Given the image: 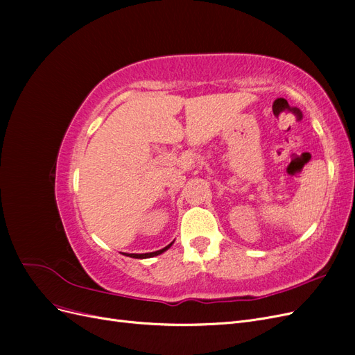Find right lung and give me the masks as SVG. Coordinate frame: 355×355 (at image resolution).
<instances>
[{"instance_id": "add662e5", "label": "right lung", "mask_w": 355, "mask_h": 355, "mask_svg": "<svg viewBox=\"0 0 355 355\" xmlns=\"http://www.w3.org/2000/svg\"><path fill=\"white\" fill-rule=\"evenodd\" d=\"M173 244V243H170L168 245H166L164 249H161V250H157V252H153V253H141V254H137V253H132L130 254V257H135V259H145V257H153V256H157V254H161L163 252H166L168 247Z\"/></svg>"}]
</instances>
